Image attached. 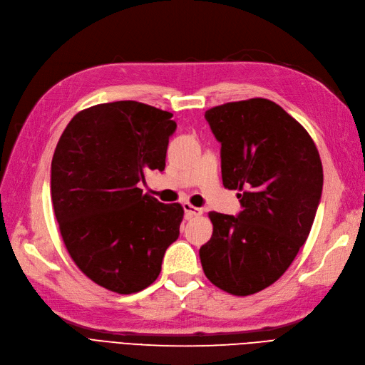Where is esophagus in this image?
I'll return each instance as SVG.
<instances>
[{
  "label": "esophagus",
  "instance_id": "1",
  "mask_svg": "<svg viewBox=\"0 0 365 365\" xmlns=\"http://www.w3.org/2000/svg\"><path fill=\"white\" fill-rule=\"evenodd\" d=\"M183 210H185V215L187 218H194V217H200L203 214V210L200 207L192 206L191 203H183Z\"/></svg>",
  "mask_w": 365,
  "mask_h": 365
}]
</instances>
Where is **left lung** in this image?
Returning <instances> with one entry per match:
<instances>
[{"label":"left lung","instance_id":"1","mask_svg":"<svg viewBox=\"0 0 365 365\" xmlns=\"http://www.w3.org/2000/svg\"><path fill=\"white\" fill-rule=\"evenodd\" d=\"M221 143L222 185L237 194L238 217L209 212L200 249L206 277L233 296L262 291L284 274L307 241L323 190L319 150L304 127L267 98L206 110Z\"/></svg>","mask_w":365,"mask_h":365}]
</instances>
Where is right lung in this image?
<instances>
[{"instance_id":"add662e5","label":"right lung","mask_w":365,"mask_h":365,"mask_svg":"<svg viewBox=\"0 0 365 365\" xmlns=\"http://www.w3.org/2000/svg\"><path fill=\"white\" fill-rule=\"evenodd\" d=\"M173 113L138 101H113L78 112L51 160V198L71 259L97 285L143 291L160 273L179 238L183 207L143 194L150 170H165Z\"/></svg>"}]
</instances>
